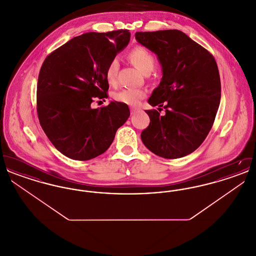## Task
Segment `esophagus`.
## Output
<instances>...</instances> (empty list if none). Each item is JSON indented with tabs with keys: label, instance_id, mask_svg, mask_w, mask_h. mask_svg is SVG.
Returning a JSON list of instances; mask_svg holds the SVG:
<instances>
[{
	"label": "esophagus",
	"instance_id": "34e87169",
	"mask_svg": "<svg viewBox=\"0 0 256 256\" xmlns=\"http://www.w3.org/2000/svg\"><path fill=\"white\" fill-rule=\"evenodd\" d=\"M137 111H138L137 108H130V112H132V114H134V113H135V112H137Z\"/></svg>",
	"mask_w": 256,
	"mask_h": 256
}]
</instances>
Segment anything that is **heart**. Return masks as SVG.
I'll return each instance as SVG.
<instances>
[{"label": "heart", "instance_id": "heart-1", "mask_svg": "<svg viewBox=\"0 0 256 256\" xmlns=\"http://www.w3.org/2000/svg\"><path fill=\"white\" fill-rule=\"evenodd\" d=\"M128 60L134 64V66L143 74H150L156 64L154 56L144 47H136L128 54ZM119 68V62L117 58H113L110 60L106 71V80L110 84H114L116 82L117 72ZM146 96V92L143 89H124L117 93H114L113 98L115 100L135 106H137L142 98Z\"/></svg>", "mask_w": 256, "mask_h": 256}]
</instances>
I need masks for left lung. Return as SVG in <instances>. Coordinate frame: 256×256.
<instances>
[{"label": "left lung", "mask_w": 256, "mask_h": 256, "mask_svg": "<svg viewBox=\"0 0 256 256\" xmlns=\"http://www.w3.org/2000/svg\"><path fill=\"white\" fill-rule=\"evenodd\" d=\"M138 43L158 56L162 78L148 104L165 110H146L150 124L141 134L156 156L176 159L196 150L206 138L220 100V80L213 56L178 30L136 32ZM162 110V108H161Z\"/></svg>", "instance_id": "obj_1"}]
</instances>
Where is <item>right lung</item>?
Returning a JSON list of instances; mask_svg holds the SVG:
<instances>
[{"label":"right lung","mask_w":256,"mask_h":256,"mask_svg":"<svg viewBox=\"0 0 256 256\" xmlns=\"http://www.w3.org/2000/svg\"><path fill=\"white\" fill-rule=\"evenodd\" d=\"M130 40L128 30L86 32L43 62L37 82L38 119L52 144L65 156L80 161L97 158L130 117L128 106L119 102L91 106L95 98L108 97L106 67Z\"/></svg>","instance_id":"add662e5"}]
</instances>
